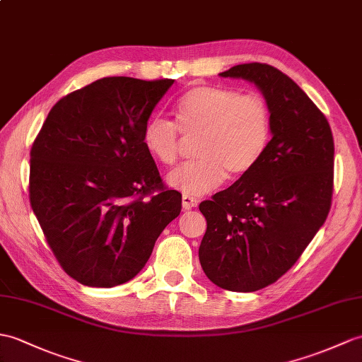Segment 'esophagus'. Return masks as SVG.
Instances as JSON below:
<instances>
[{
	"mask_svg": "<svg viewBox=\"0 0 362 362\" xmlns=\"http://www.w3.org/2000/svg\"><path fill=\"white\" fill-rule=\"evenodd\" d=\"M197 204H199V200L196 197L188 196V194H183L182 196V206H183V209H191V208L197 206Z\"/></svg>",
	"mask_w": 362,
	"mask_h": 362,
	"instance_id": "esophagus-1",
	"label": "esophagus"
}]
</instances>
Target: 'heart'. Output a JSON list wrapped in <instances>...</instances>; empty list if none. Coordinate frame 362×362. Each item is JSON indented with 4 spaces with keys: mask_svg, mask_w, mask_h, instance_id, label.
Here are the masks:
<instances>
[{
    "mask_svg": "<svg viewBox=\"0 0 362 362\" xmlns=\"http://www.w3.org/2000/svg\"><path fill=\"white\" fill-rule=\"evenodd\" d=\"M175 123L154 115L141 131L146 153L162 165L177 162L183 139L194 140L196 160L168 174L183 194H205L223 182L247 175L262 160L272 140V112L259 94L226 86H196L179 98ZM182 136H180V134Z\"/></svg>",
    "mask_w": 362,
    "mask_h": 362,
    "instance_id": "heart-1",
    "label": "heart"
}]
</instances>
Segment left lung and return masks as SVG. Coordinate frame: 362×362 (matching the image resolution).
Wrapping results in <instances>:
<instances>
[{
	"label": "left lung",
	"instance_id": "left-lung-1",
	"mask_svg": "<svg viewBox=\"0 0 362 362\" xmlns=\"http://www.w3.org/2000/svg\"><path fill=\"white\" fill-rule=\"evenodd\" d=\"M262 92L272 140L253 171L199 205L206 233L199 260L230 291H256L287 273L330 211L334 143L325 115L288 75L265 63L233 66Z\"/></svg>",
	"mask_w": 362,
	"mask_h": 362
}]
</instances>
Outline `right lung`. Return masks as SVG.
<instances>
[{
    "mask_svg": "<svg viewBox=\"0 0 362 362\" xmlns=\"http://www.w3.org/2000/svg\"><path fill=\"white\" fill-rule=\"evenodd\" d=\"M174 80L106 77L57 102L30 149L29 197L63 270L88 287L137 276L182 196L141 131Z\"/></svg>",
    "mask_w": 362,
    "mask_h": 362,
    "instance_id": "add662e5",
    "label": "right lung"
}]
</instances>
